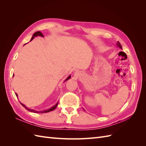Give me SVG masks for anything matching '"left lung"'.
<instances>
[{"mask_svg": "<svg viewBox=\"0 0 146 146\" xmlns=\"http://www.w3.org/2000/svg\"><path fill=\"white\" fill-rule=\"evenodd\" d=\"M117 46L119 47V48H122V46H121V44H120V42H119V41H117Z\"/></svg>", "mask_w": 146, "mask_h": 146, "instance_id": "8db88e82", "label": "left lung"}]
</instances>
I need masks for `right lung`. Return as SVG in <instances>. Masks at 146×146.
Returning a JSON list of instances; mask_svg holds the SVG:
<instances>
[{"label":"right lung","mask_w":146,"mask_h":146,"mask_svg":"<svg viewBox=\"0 0 146 146\" xmlns=\"http://www.w3.org/2000/svg\"><path fill=\"white\" fill-rule=\"evenodd\" d=\"M41 36V37H44V36H43V35H42V33L41 32H35L33 35V36H32V38H31V40H30V41H32L33 39L35 38V37H36V36ZM70 78V76H69L66 79V80H64V82H66V80H69V79ZM16 96H17V94L16 93ZM21 105L23 106L24 107H25V109H27V110H29V111H31V112H33V113H47V112H49V111H53V110H54L55 108H56V107H57V105H58V103H56L55 105H54L53 106V107H52L51 108H48V109H47V110H43V111H36V110H32V109H29V108H28L27 107H26L24 105V104H23L22 103H21Z\"/></svg>","instance_id":"1"}]
</instances>
